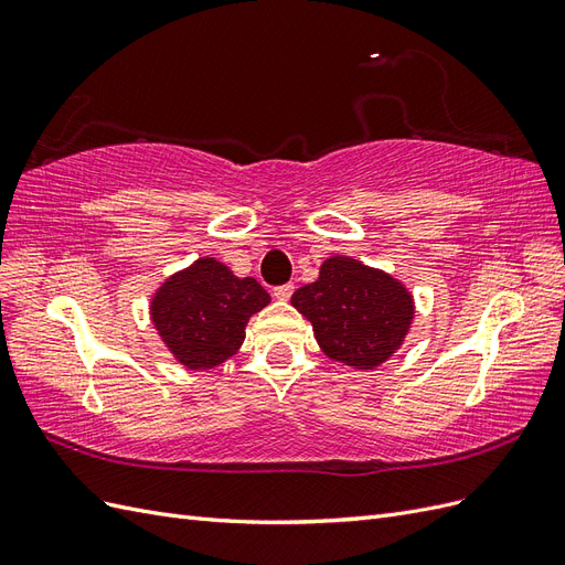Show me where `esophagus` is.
Wrapping results in <instances>:
<instances>
[{
    "mask_svg": "<svg viewBox=\"0 0 565 565\" xmlns=\"http://www.w3.org/2000/svg\"><path fill=\"white\" fill-rule=\"evenodd\" d=\"M292 292H295V285H280V287H276L273 289V297H276L278 301H287L289 297H292Z\"/></svg>",
    "mask_w": 565,
    "mask_h": 565,
    "instance_id": "1",
    "label": "esophagus"
}]
</instances>
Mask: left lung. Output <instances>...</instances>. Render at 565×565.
<instances>
[{"instance_id":"left-lung-1","label":"left lung","mask_w":565,"mask_h":565,"mask_svg":"<svg viewBox=\"0 0 565 565\" xmlns=\"http://www.w3.org/2000/svg\"><path fill=\"white\" fill-rule=\"evenodd\" d=\"M320 351L334 363L370 372L391 361L415 322V297L396 276L334 254L318 278L292 295Z\"/></svg>"}]
</instances>
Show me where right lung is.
Listing matches in <instances>:
<instances>
[{
    "instance_id": "add662e5",
    "label": "right lung",
    "mask_w": 565,
    "mask_h": 565,
    "mask_svg": "<svg viewBox=\"0 0 565 565\" xmlns=\"http://www.w3.org/2000/svg\"><path fill=\"white\" fill-rule=\"evenodd\" d=\"M270 303L254 278H237L216 256H200L164 278L148 313L158 337L185 370H214L241 351L247 322Z\"/></svg>"
}]
</instances>
